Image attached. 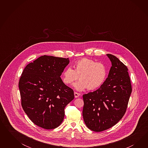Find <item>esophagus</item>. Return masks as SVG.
Returning a JSON list of instances; mask_svg holds the SVG:
<instances>
[{
	"label": "esophagus",
	"instance_id": "obj_1",
	"mask_svg": "<svg viewBox=\"0 0 148 148\" xmlns=\"http://www.w3.org/2000/svg\"><path fill=\"white\" fill-rule=\"evenodd\" d=\"M80 95V93H77L76 92H74V97H75V98H78Z\"/></svg>",
	"mask_w": 148,
	"mask_h": 148
}]
</instances>
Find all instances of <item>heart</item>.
Returning a JSON list of instances; mask_svg holds the SVG:
<instances>
[{
	"label": "heart",
	"mask_w": 148,
	"mask_h": 148,
	"mask_svg": "<svg viewBox=\"0 0 148 148\" xmlns=\"http://www.w3.org/2000/svg\"><path fill=\"white\" fill-rule=\"evenodd\" d=\"M74 70L67 67L62 73L63 82L68 85L79 78L80 80L74 86L76 90L82 91L87 88L94 90L104 83L108 76V68L101 62H97L90 58H83L76 61ZM79 76V77L78 76Z\"/></svg>",
	"instance_id": "1"
}]
</instances>
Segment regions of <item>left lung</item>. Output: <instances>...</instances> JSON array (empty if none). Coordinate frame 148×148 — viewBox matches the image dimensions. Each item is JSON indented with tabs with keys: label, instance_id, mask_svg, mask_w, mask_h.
Listing matches in <instances>:
<instances>
[{
	"label": "left lung",
	"instance_id": "8db88e82",
	"mask_svg": "<svg viewBox=\"0 0 148 148\" xmlns=\"http://www.w3.org/2000/svg\"><path fill=\"white\" fill-rule=\"evenodd\" d=\"M108 77L98 90L83 95L82 115L90 130L101 132L116 125L124 116L132 92L128 69L115 56Z\"/></svg>",
	"mask_w": 148,
	"mask_h": 148
}]
</instances>
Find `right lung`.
<instances>
[{
    "label": "right lung",
    "instance_id": "right-lung-1",
    "mask_svg": "<svg viewBox=\"0 0 148 148\" xmlns=\"http://www.w3.org/2000/svg\"><path fill=\"white\" fill-rule=\"evenodd\" d=\"M69 58L42 56L24 69L19 81L23 109L35 125L45 129L60 125L74 91L60 77Z\"/></svg>",
    "mask_w": 148,
    "mask_h": 148
}]
</instances>
